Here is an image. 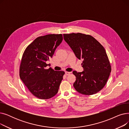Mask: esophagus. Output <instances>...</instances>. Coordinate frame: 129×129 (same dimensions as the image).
<instances>
[{
  "label": "esophagus",
  "instance_id": "esophagus-1",
  "mask_svg": "<svg viewBox=\"0 0 129 129\" xmlns=\"http://www.w3.org/2000/svg\"><path fill=\"white\" fill-rule=\"evenodd\" d=\"M70 72H65V74H66V75H70Z\"/></svg>",
  "mask_w": 129,
  "mask_h": 129
}]
</instances>
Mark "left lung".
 <instances>
[{"mask_svg":"<svg viewBox=\"0 0 129 129\" xmlns=\"http://www.w3.org/2000/svg\"><path fill=\"white\" fill-rule=\"evenodd\" d=\"M64 39L79 59H83L82 72L73 71L74 87L78 92L91 95L102 89L111 71L106 50L90 35L77 33L64 34Z\"/></svg>","mask_w":129,"mask_h":129,"instance_id":"obj_1","label":"left lung"}]
</instances>
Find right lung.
I'll list each match as a JSON object with an SVG mask.
<instances>
[{"instance_id": "right-lung-1", "label": "right lung", "mask_w": 129, "mask_h": 129, "mask_svg": "<svg viewBox=\"0 0 129 129\" xmlns=\"http://www.w3.org/2000/svg\"><path fill=\"white\" fill-rule=\"evenodd\" d=\"M63 40L62 34L47 35L36 39L25 49L20 66L19 75L33 95L50 99L57 93L65 72L46 69V62L52 58Z\"/></svg>"}]
</instances>
